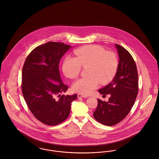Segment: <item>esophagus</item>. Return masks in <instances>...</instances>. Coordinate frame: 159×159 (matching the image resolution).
<instances>
[{
    "mask_svg": "<svg viewBox=\"0 0 159 159\" xmlns=\"http://www.w3.org/2000/svg\"><path fill=\"white\" fill-rule=\"evenodd\" d=\"M77 97H78V98H81V97H82V98H87L88 97L87 95H83V94H81V93H79L77 95Z\"/></svg>",
    "mask_w": 159,
    "mask_h": 159,
    "instance_id": "34e87169",
    "label": "esophagus"
}]
</instances>
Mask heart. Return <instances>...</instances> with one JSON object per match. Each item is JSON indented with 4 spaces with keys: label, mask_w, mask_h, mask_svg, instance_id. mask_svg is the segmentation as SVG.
<instances>
[{
    "label": "heart",
    "mask_w": 159,
    "mask_h": 159,
    "mask_svg": "<svg viewBox=\"0 0 159 159\" xmlns=\"http://www.w3.org/2000/svg\"><path fill=\"white\" fill-rule=\"evenodd\" d=\"M75 57L67 56L62 64L64 74L69 79H74L80 74L82 67L87 69L89 77L80 78L72 85L74 92L83 95L91 93L99 82L105 84L115 76L118 66L115 53L106 50L98 45H87L74 51Z\"/></svg>",
    "instance_id": "b5f03b06"
}]
</instances>
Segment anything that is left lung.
I'll return each instance as SVG.
<instances>
[{
  "instance_id": "obj_1",
  "label": "left lung",
  "mask_w": 159,
  "mask_h": 159,
  "mask_svg": "<svg viewBox=\"0 0 159 159\" xmlns=\"http://www.w3.org/2000/svg\"><path fill=\"white\" fill-rule=\"evenodd\" d=\"M120 62L113 81L98 92L110 94L108 102L98 99L94 118L102 125L111 126L121 122L130 112L136 99L138 74L136 62L131 54L123 46L115 44Z\"/></svg>"
}]
</instances>
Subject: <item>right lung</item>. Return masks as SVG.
I'll return each mask as SVG.
<instances>
[{"label":"right lung","mask_w":159,"mask_h":159,"mask_svg":"<svg viewBox=\"0 0 159 159\" xmlns=\"http://www.w3.org/2000/svg\"><path fill=\"white\" fill-rule=\"evenodd\" d=\"M70 46L48 42L35 48L27 56L22 69L21 91L27 106L39 121L48 126L65 121L71 102L77 95H61L68 86L61 79L59 63Z\"/></svg>","instance_id":"obj_1"}]
</instances>
